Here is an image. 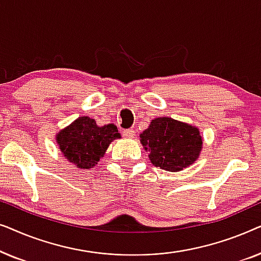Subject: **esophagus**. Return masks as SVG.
I'll list each match as a JSON object with an SVG mask.
<instances>
[{"label":"esophagus","instance_id":"1","mask_svg":"<svg viewBox=\"0 0 261 261\" xmlns=\"http://www.w3.org/2000/svg\"><path fill=\"white\" fill-rule=\"evenodd\" d=\"M122 135L124 138H128V139H132L135 137V130L134 129H124L122 132Z\"/></svg>","mask_w":261,"mask_h":261}]
</instances>
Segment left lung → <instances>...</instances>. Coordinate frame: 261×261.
<instances>
[{
    "label": "left lung",
    "instance_id": "1",
    "mask_svg": "<svg viewBox=\"0 0 261 261\" xmlns=\"http://www.w3.org/2000/svg\"><path fill=\"white\" fill-rule=\"evenodd\" d=\"M140 142L156 167L178 172L198 159L203 140L199 129L171 117H156L140 134Z\"/></svg>",
    "mask_w": 261,
    "mask_h": 261
}]
</instances>
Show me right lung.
I'll return each instance as SVG.
<instances>
[{
    "instance_id": "1",
    "label": "right lung",
    "mask_w": 261,
    "mask_h": 261,
    "mask_svg": "<svg viewBox=\"0 0 261 261\" xmlns=\"http://www.w3.org/2000/svg\"><path fill=\"white\" fill-rule=\"evenodd\" d=\"M115 124L98 127L94 119L81 116L57 133L56 140L64 156L80 169L94 167L110 145L120 139Z\"/></svg>"
}]
</instances>
